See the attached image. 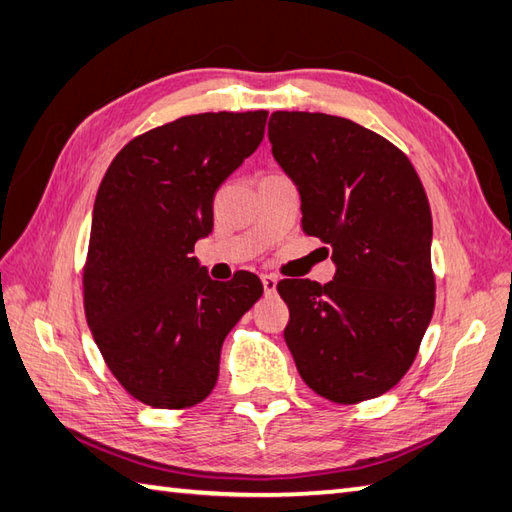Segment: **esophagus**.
<instances>
[{
	"mask_svg": "<svg viewBox=\"0 0 512 512\" xmlns=\"http://www.w3.org/2000/svg\"><path fill=\"white\" fill-rule=\"evenodd\" d=\"M262 284H264L266 295H275V290H277V277L275 275H262Z\"/></svg>",
	"mask_w": 512,
	"mask_h": 512,
	"instance_id": "esophagus-1",
	"label": "esophagus"
}]
</instances>
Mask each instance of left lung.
Segmentation results:
<instances>
[{
    "label": "left lung",
    "instance_id": "1",
    "mask_svg": "<svg viewBox=\"0 0 512 512\" xmlns=\"http://www.w3.org/2000/svg\"><path fill=\"white\" fill-rule=\"evenodd\" d=\"M268 138L299 189L303 231L336 264L323 286L277 284L290 310L288 350L319 396L376 398L416 361L436 308L427 193L394 143L347 118L275 112Z\"/></svg>",
    "mask_w": 512,
    "mask_h": 512
}]
</instances>
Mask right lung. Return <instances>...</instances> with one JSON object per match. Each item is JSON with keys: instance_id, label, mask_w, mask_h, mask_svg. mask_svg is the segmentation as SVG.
Here are the masks:
<instances>
[{"instance_id": "add662e5", "label": "right lung", "mask_w": 512, "mask_h": 512, "mask_svg": "<svg viewBox=\"0 0 512 512\" xmlns=\"http://www.w3.org/2000/svg\"><path fill=\"white\" fill-rule=\"evenodd\" d=\"M266 110L191 114L129 140L96 193L83 308L129 396L189 409L211 394L226 334L262 297L257 275L213 281L193 246L220 184L259 147Z\"/></svg>"}]
</instances>
